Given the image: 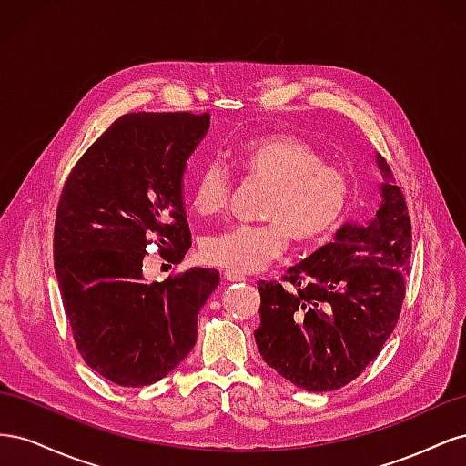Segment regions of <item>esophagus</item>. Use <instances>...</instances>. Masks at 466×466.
Returning <instances> with one entry per match:
<instances>
[{
    "label": "esophagus",
    "mask_w": 466,
    "mask_h": 466,
    "mask_svg": "<svg viewBox=\"0 0 466 466\" xmlns=\"http://www.w3.org/2000/svg\"><path fill=\"white\" fill-rule=\"evenodd\" d=\"M223 278L228 279V281H243V279H247L243 274L233 272V270H225V272H223Z\"/></svg>",
    "instance_id": "obj_1"
}]
</instances>
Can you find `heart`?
Masks as SVG:
<instances>
[{"label": "heart", "instance_id": "1", "mask_svg": "<svg viewBox=\"0 0 466 466\" xmlns=\"http://www.w3.org/2000/svg\"><path fill=\"white\" fill-rule=\"evenodd\" d=\"M233 161L243 178L270 185L260 208L266 221L209 235L202 245L208 262L238 274L258 272L284 255L289 238L298 247L315 245L342 223L354 178L309 139L286 132L250 136L233 149ZM231 192L228 167L208 161L192 178L187 204L196 216L216 218Z\"/></svg>", "mask_w": 466, "mask_h": 466}]
</instances>
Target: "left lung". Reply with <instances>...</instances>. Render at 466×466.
Instances as JSON below:
<instances>
[{"instance_id":"1","label":"left lung","mask_w":466,"mask_h":466,"mask_svg":"<svg viewBox=\"0 0 466 466\" xmlns=\"http://www.w3.org/2000/svg\"><path fill=\"white\" fill-rule=\"evenodd\" d=\"M390 177L387 161L377 157ZM412 255V223L397 185L368 228L344 225L336 241L258 281L262 360L305 390L346 387L379 356L397 327Z\"/></svg>"}]
</instances>
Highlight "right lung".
Returning <instances> with one entry per match:
<instances>
[{"label":"right lung","instance_id":"obj_1","mask_svg":"<svg viewBox=\"0 0 466 466\" xmlns=\"http://www.w3.org/2000/svg\"><path fill=\"white\" fill-rule=\"evenodd\" d=\"M208 128V112H128L64 182L54 221L64 311L81 358L120 387L151 385L190 354L219 286L208 268L153 284L142 270L153 245L171 264L192 245L180 185Z\"/></svg>","mask_w":466,"mask_h":466}]
</instances>
